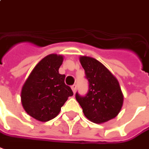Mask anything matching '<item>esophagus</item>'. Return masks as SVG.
Returning <instances> with one entry per match:
<instances>
[{
	"label": "esophagus",
	"mask_w": 149,
	"mask_h": 149,
	"mask_svg": "<svg viewBox=\"0 0 149 149\" xmlns=\"http://www.w3.org/2000/svg\"><path fill=\"white\" fill-rule=\"evenodd\" d=\"M76 87H77L76 84H74V85L71 86V88H72V91L74 93H75V92H76Z\"/></svg>",
	"instance_id": "esophagus-1"
}]
</instances>
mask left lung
Masks as SVG:
<instances>
[{
	"mask_svg": "<svg viewBox=\"0 0 149 149\" xmlns=\"http://www.w3.org/2000/svg\"><path fill=\"white\" fill-rule=\"evenodd\" d=\"M89 89L85 95L77 92L76 100L85 116L93 123H102L113 119L123 106V96L118 80L98 60L80 57Z\"/></svg>",
	"mask_w": 149,
	"mask_h": 149,
	"instance_id": "1",
	"label": "left lung"
}]
</instances>
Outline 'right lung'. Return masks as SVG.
<instances>
[{"label":"right lung","mask_w":149,"mask_h":149,"mask_svg":"<svg viewBox=\"0 0 149 149\" xmlns=\"http://www.w3.org/2000/svg\"><path fill=\"white\" fill-rule=\"evenodd\" d=\"M63 57L49 54L33 68L22 90L24 109L36 120L46 122L55 118L73 91L58 72Z\"/></svg>","instance_id":"obj_1"}]
</instances>
